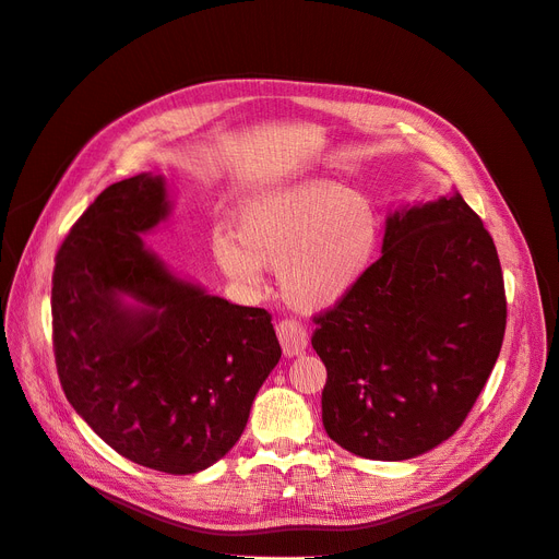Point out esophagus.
I'll use <instances>...</instances> for the list:
<instances>
[{
	"label": "esophagus",
	"mask_w": 559,
	"mask_h": 559,
	"mask_svg": "<svg viewBox=\"0 0 559 559\" xmlns=\"http://www.w3.org/2000/svg\"><path fill=\"white\" fill-rule=\"evenodd\" d=\"M277 337L286 357H298L308 347V331L296 319H282L277 324Z\"/></svg>",
	"instance_id": "obj_1"
}]
</instances>
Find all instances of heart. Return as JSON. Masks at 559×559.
I'll return each mask as SVG.
<instances>
[{"label":"heart","instance_id":"1","mask_svg":"<svg viewBox=\"0 0 559 559\" xmlns=\"http://www.w3.org/2000/svg\"><path fill=\"white\" fill-rule=\"evenodd\" d=\"M382 218L373 200L326 181L277 186L247 198L235 233L212 238V257L242 289H259L277 270L282 298L300 312L347 298L373 265Z\"/></svg>","mask_w":559,"mask_h":559}]
</instances>
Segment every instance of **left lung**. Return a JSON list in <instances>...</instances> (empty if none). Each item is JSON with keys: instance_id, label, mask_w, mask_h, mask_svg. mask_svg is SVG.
I'll list each match as a JSON object with an SVG mask.
<instances>
[{"instance_id": "8db88e82", "label": "left lung", "mask_w": 559, "mask_h": 559, "mask_svg": "<svg viewBox=\"0 0 559 559\" xmlns=\"http://www.w3.org/2000/svg\"><path fill=\"white\" fill-rule=\"evenodd\" d=\"M314 324L326 433L366 460H413L462 427L497 364V247L456 191L403 205L386 216L382 257Z\"/></svg>"}]
</instances>
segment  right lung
Here are the masks:
<instances>
[{"label":"right lung","instance_id":"right-lung-1","mask_svg":"<svg viewBox=\"0 0 559 559\" xmlns=\"http://www.w3.org/2000/svg\"><path fill=\"white\" fill-rule=\"evenodd\" d=\"M170 212L163 175L111 183L58 251L50 308L72 408L126 460L189 476L240 441L282 347L263 308L207 294L144 247Z\"/></svg>","mask_w":559,"mask_h":559}]
</instances>
